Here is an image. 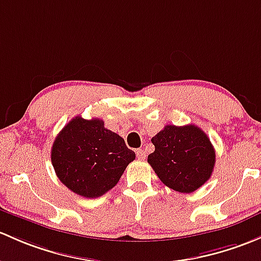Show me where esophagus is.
Masks as SVG:
<instances>
[{"label":"esophagus","mask_w":261,"mask_h":261,"mask_svg":"<svg viewBox=\"0 0 261 261\" xmlns=\"http://www.w3.org/2000/svg\"><path fill=\"white\" fill-rule=\"evenodd\" d=\"M136 156H138V159H140V160H144V159L146 158V152L142 149H138L136 150Z\"/></svg>","instance_id":"1"}]
</instances>
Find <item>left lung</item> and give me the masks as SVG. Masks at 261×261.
Instances as JSON below:
<instances>
[{
	"label": "left lung",
	"mask_w": 261,
	"mask_h": 261,
	"mask_svg": "<svg viewBox=\"0 0 261 261\" xmlns=\"http://www.w3.org/2000/svg\"><path fill=\"white\" fill-rule=\"evenodd\" d=\"M151 142L155 151L147 156V163L167 188L189 194L210 179L215 150L200 127L166 125Z\"/></svg>",
	"instance_id": "left-lung-1"
}]
</instances>
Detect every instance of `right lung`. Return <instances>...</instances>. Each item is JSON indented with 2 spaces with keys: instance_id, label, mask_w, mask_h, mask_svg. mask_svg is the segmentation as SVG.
Segmentation results:
<instances>
[{
  "instance_id": "right-lung-1",
  "label": "right lung",
  "mask_w": 261,
  "mask_h": 261,
  "mask_svg": "<svg viewBox=\"0 0 261 261\" xmlns=\"http://www.w3.org/2000/svg\"><path fill=\"white\" fill-rule=\"evenodd\" d=\"M135 160L121 136L100 119L76 116L60 131L51 161L60 181L77 195L94 199L111 190Z\"/></svg>"
}]
</instances>
